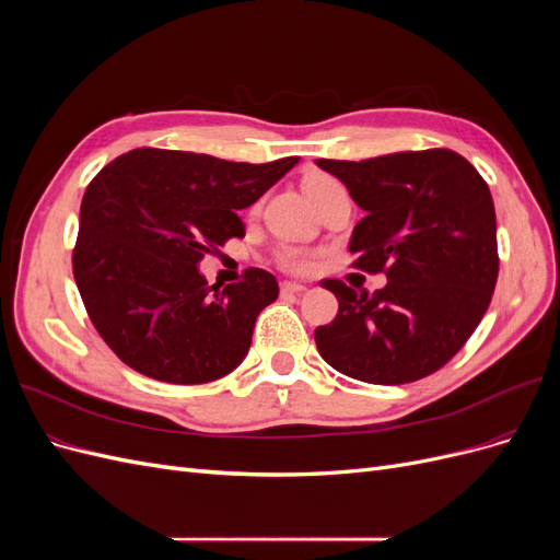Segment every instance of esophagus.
Returning <instances> with one entry per match:
<instances>
[{
	"mask_svg": "<svg viewBox=\"0 0 560 560\" xmlns=\"http://www.w3.org/2000/svg\"><path fill=\"white\" fill-rule=\"evenodd\" d=\"M280 292L282 294H301V292H306V287L303 284H299V282H280Z\"/></svg>",
	"mask_w": 560,
	"mask_h": 560,
	"instance_id": "34e87169",
	"label": "esophagus"
}]
</instances>
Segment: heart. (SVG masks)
<instances>
[{
    "mask_svg": "<svg viewBox=\"0 0 560 560\" xmlns=\"http://www.w3.org/2000/svg\"><path fill=\"white\" fill-rule=\"evenodd\" d=\"M334 182H336V179H331L329 175L313 173V175H308L306 179H303V191L308 194L311 200H315V198H317L322 191H325L329 184H334ZM276 261H278L280 268L292 270V273H301V270H306V268L311 266L306 254H303V252L296 249V247H282V249L278 252Z\"/></svg>",
    "mask_w": 560,
    "mask_h": 560,
    "instance_id": "heart-1",
    "label": "heart"
}]
</instances>
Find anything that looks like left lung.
I'll return each instance as SVG.
<instances>
[{
	"label": "left lung",
	"mask_w": 560,
	"mask_h": 560,
	"mask_svg": "<svg viewBox=\"0 0 560 560\" xmlns=\"http://www.w3.org/2000/svg\"><path fill=\"white\" fill-rule=\"evenodd\" d=\"M315 163L366 212L350 238L352 266L387 276L374 294L322 282L336 294L338 313L315 329L319 354L341 374L376 385L434 374L479 327L498 282L488 184L451 149Z\"/></svg>",
	"instance_id": "left-lung-1"
}]
</instances>
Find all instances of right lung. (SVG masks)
I'll return each mask as SVG.
<instances>
[{
	"label": "right lung",
	"mask_w": 560,
	"mask_h": 560,
	"mask_svg": "<svg viewBox=\"0 0 560 560\" xmlns=\"http://www.w3.org/2000/svg\"><path fill=\"white\" fill-rule=\"evenodd\" d=\"M296 163L144 147L93 177L72 268L83 306L118 360L175 385L217 381L245 360L257 315L278 299V280L249 268L243 282L208 284L198 264L243 238L238 210Z\"/></svg>",
	"instance_id": "1"
}]
</instances>
